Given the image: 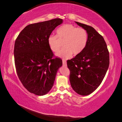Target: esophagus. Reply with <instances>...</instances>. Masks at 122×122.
Segmentation results:
<instances>
[{
	"instance_id": "obj_1",
	"label": "esophagus",
	"mask_w": 122,
	"mask_h": 122,
	"mask_svg": "<svg viewBox=\"0 0 122 122\" xmlns=\"http://www.w3.org/2000/svg\"><path fill=\"white\" fill-rule=\"evenodd\" d=\"M63 65L64 66H67V63L66 62V61H63Z\"/></svg>"
}]
</instances>
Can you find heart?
<instances>
[{"instance_id":"b5f03b06","label":"heart","mask_w":122,"mask_h":122,"mask_svg":"<svg viewBox=\"0 0 122 122\" xmlns=\"http://www.w3.org/2000/svg\"><path fill=\"white\" fill-rule=\"evenodd\" d=\"M57 36L50 35L48 38L49 48L53 52L58 51L61 41H63L64 48L56 53L57 57L69 59L72 56L80 55L86 48L88 42V33L82 28H77L71 24H66L57 29Z\"/></svg>"}]
</instances>
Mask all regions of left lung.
I'll use <instances>...</instances> for the list:
<instances>
[{
	"mask_svg": "<svg viewBox=\"0 0 122 122\" xmlns=\"http://www.w3.org/2000/svg\"><path fill=\"white\" fill-rule=\"evenodd\" d=\"M76 23L88 33V42L80 55L67 61L72 88L78 94L93 93L103 80L109 65V53L103 37L92 27Z\"/></svg>",
	"mask_w": 122,
	"mask_h": 122,
	"instance_id": "left-lung-1",
	"label": "left lung"
}]
</instances>
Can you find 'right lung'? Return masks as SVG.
Returning a JSON list of instances; mask_svg holds the SVG:
<instances>
[{"label":"right lung","instance_id":"add662e5","mask_svg":"<svg viewBox=\"0 0 122 122\" xmlns=\"http://www.w3.org/2000/svg\"><path fill=\"white\" fill-rule=\"evenodd\" d=\"M61 19L30 24L19 34L15 42L14 55L16 71L21 83L29 92L46 94L54 84L58 70L63 65L59 58H52L48 38Z\"/></svg>","mask_w":122,"mask_h":122}]
</instances>
